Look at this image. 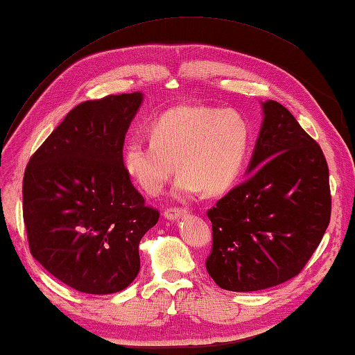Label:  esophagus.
<instances>
[{"mask_svg":"<svg viewBox=\"0 0 355 355\" xmlns=\"http://www.w3.org/2000/svg\"><path fill=\"white\" fill-rule=\"evenodd\" d=\"M186 214L187 210L184 207H168L164 210V216L168 218V220H178V218H182Z\"/></svg>","mask_w":355,"mask_h":355,"instance_id":"esophagus-1","label":"esophagus"}]
</instances>
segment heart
<instances>
[{
	"mask_svg": "<svg viewBox=\"0 0 355 355\" xmlns=\"http://www.w3.org/2000/svg\"><path fill=\"white\" fill-rule=\"evenodd\" d=\"M250 132L235 111L197 105L168 110L150 128V141L134 140L123 150L128 178L146 195L160 193L173 172H180L178 193L202 187L220 193L235 182L243 168Z\"/></svg>",
	"mask_w": 355,
	"mask_h": 355,
	"instance_id": "1",
	"label": "heart"
}]
</instances>
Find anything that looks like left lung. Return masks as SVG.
I'll return each instance as SVG.
<instances>
[{"label": "left lung", "instance_id": "obj_1", "mask_svg": "<svg viewBox=\"0 0 355 355\" xmlns=\"http://www.w3.org/2000/svg\"><path fill=\"white\" fill-rule=\"evenodd\" d=\"M263 120L248 177L207 210V273L229 291H258L304 270L331 218L329 171L315 143L281 103Z\"/></svg>", "mask_w": 355, "mask_h": 355}]
</instances>
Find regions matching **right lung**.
<instances>
[{
    "mask_svg": "<svg viewBox=\"0 0 355 355\" xmlns=\"http://www.w3.org/2000/svg\"><path fill=\"white\" fill-rule=\"evenodd\" d=\"M140 93L74 107L30 157L22 216L33 258L88 294L126 288L140 270L139 244L160 212L123 169V143Z\"/></svg>",
    "mask_w": 355,
    "mask_h": 355,
    "instance_id": "1",
    "label": "right lung"
}]
</instances>
